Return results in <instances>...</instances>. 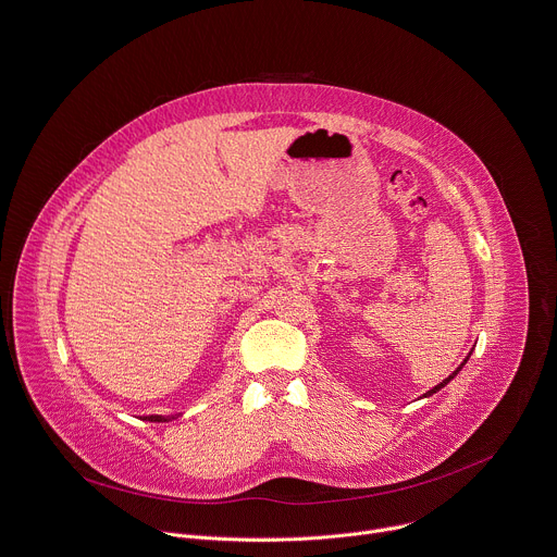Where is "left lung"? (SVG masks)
<instances>
[{"label": "left lung", "instance_id": "8db88e82", "mask_svg": "<svg viewBox=\"0 0 557 557\" xmlns=\"http://www.w3.org/2000/svg\"><path fill=\"white\" fill-rule=\"evenodd\" d=\"M469 356H471V354H469ZM469 356H467V358H465V362H467V360H469ZM465 362H462V364H460V367H458V369H456V372H454V374H451V376H449V379H445V381H443V383H441V385H436V387H434V389H429V392H426V394H424V398H426V396H434V394H436V392H441V389H443V387H445V385H447V383H449V381H454V379H456V376H458V372H460V369H462V367H465Z\"/></svg>", "mask_w": 557, "mask_h": 557}]
</instances>
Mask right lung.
<instances>
[{"label": "right lung", "mask_w": 557, "mask_h": 557, "mask_svg": "<svg viewBox=\"0 0 557 557\" xmlns=\"http://www.w3.org/2000/svg\"><path fill=\"white\" fill-rule=\"evenodd\" d=\"M146 420H150V422H168V420H172V416H148Z\"/></svg>", "instance_id": "right-lung-1"}]
</instances>
